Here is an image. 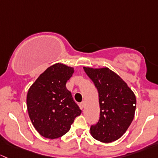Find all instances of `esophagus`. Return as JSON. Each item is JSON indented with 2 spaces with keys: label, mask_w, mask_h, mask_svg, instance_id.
<instances>
[{
  "label": "esophagus",
  "mask_w": 158,
  "mask_h": 158,
  "mask_svg": "<svg viewBox=\"0 0 158 158\" xmlns=\"http://www.w3.org/2000/svg\"><path fill=\"white\" fill-rule=\"evenodd\" d=\"M84 106H85V102H84V101L81 102V109L84 108Z\"/></svg>",
  "instance_id": "34e87169"
}]
</instances>
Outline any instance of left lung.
I'll list each match as a JSON object with an SVG mask.
<instances>
[{
  "label": "left lung",
  "mask_w": 158,
  "mask_h": 158,
  "mask_svg": "<svg viewBox=\"0 0 158 158\" xmlns=\"http://www.w3.org/2000/svg\"><path fill=\"white\" fill-rule=\"evenodd\" d=\"M99 94L100 117L90 127V135L97 141L110 143L122 137L135 116L134 92L116 73L109 68L84 67Z\"/></svg>",
  "instance_id": "8db88e82"
}]
</instances>
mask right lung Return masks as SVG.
I'll list each match as a JSON object with an SVG mask.
<instances>
[{"mask_svg": "<svg viewBox=\"0 0 158 158\" xmlns=\"http://www.w3.org/2000/svg\"><path fill=\"white\" fill-rule=\"evenodd\" d=\"M74 71V68L56 63L42 73L29 88V116L35 130L46 139L65 135L74 118L81 115V110L66 88Z\"/></svg>", "mask_w": 158, "mask_h": 158, "instance_id": "obj_1", "label": "right lung"}]
</instances>
